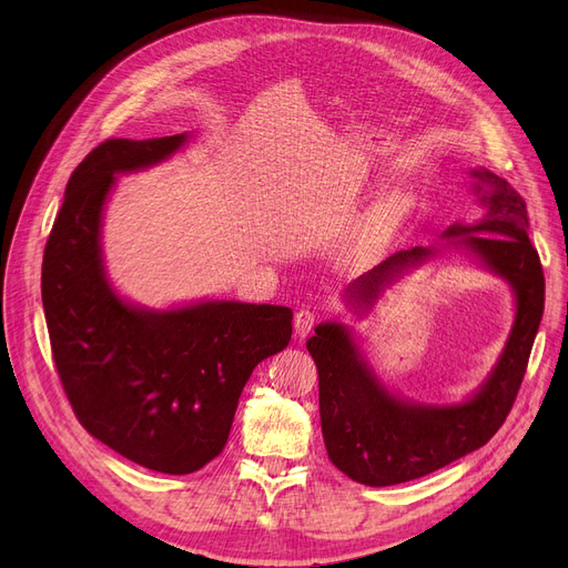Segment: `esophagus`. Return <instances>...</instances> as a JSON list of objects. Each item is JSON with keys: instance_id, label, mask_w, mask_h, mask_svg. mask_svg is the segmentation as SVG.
I'll return each instance as SVG.
<instances>
[{"instance_id": "obj_1", "label": "esophagus", "mask_w": 568, "mask_h": 568, "mask_svg": "<svg viewBox=\"0 0 568 568\" xmlns=\"http://www.w3.org/2000/svg\"><path fill=\"white\" fill-rule=\"evenodd\" d=\"M315 322H317V317H315V313H311V311H300V313H296V315H294V332H296V336L306 338V336L313 332Z\"/></svg>"}]
</instances>
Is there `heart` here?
Wrapping results in <instances>:
<instances>
[{
  "label": "heart",
  "instance_id": "b5f03b06",
  "mask_svg": "<svg viewBox=\"0 0 568 568\" xmlns=\"http://www.w3.org/2000/svg\"><path fill=\"white\" fill-rule=\"evenodd\" d=\"M419 209L422 195L412 184H400L382 193L347 232L341 248L343 260L352 266L375 262L416 219Z\"/></svg>",
  "mask_w": 568,
  "mask_h": 568
}]
</instances>
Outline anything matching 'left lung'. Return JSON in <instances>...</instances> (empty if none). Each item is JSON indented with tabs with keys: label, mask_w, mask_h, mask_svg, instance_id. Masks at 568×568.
Instances as JSON below:
<instances>
[{
	"label": "left lung",
	"mask_w": 568,
	"mask_h": 568,
	"mask_svg": "<svg viewBox=\"0 0 568 568\" xmlns=\"http://www.w3.org/2000/svg\"><path fill=\"white\" fill-rule=\"evenodd\" d=\"M471 176L484 219L474 225L454 223L442 239L444 246L471 253L511 287L516 315L509 338L479 389L460 403L433 405L386 389L349 326L317 324L306 347L320 375L322 437L329 460L352 481L396 486L481 449L518 396L544 315V268L527 236V206L518 191L486 168L471 170ZM439 251L414 246L389 255L345 287L349 311L366 315L386 287Z\"/></svg>",
	"instance_id": "obj_1"
}]
</instances>
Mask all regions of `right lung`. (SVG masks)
I'll return each instance as SVG.
<instances>
[{
    "mask_svg": "<svg viewBox=\"0 0 568 568\" xmlns=\"http://www.w3.org/2000/svg\"><path fill=\"white\" fill-rule=\"evenodd\" d=\"M186 142V133L119 138L89 152L69 179L41 268L54 366L78 422L163 474L197 471L223 452L253 368L292 338L287 306L146 308L112 287L101 227L116 176L154 168Z\"/></svg>",
    "mask_w": 568,
    "mask_h": 568,
    "instance_id": "obj_1",
    "label": "right lung"
}]
</instances>
